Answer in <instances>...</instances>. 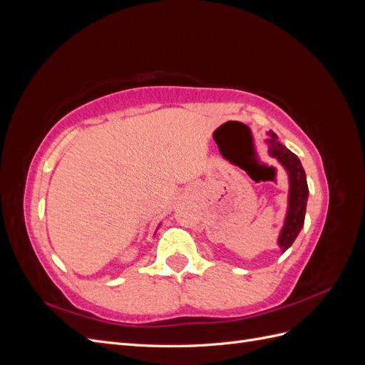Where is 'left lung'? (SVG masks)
Returning a JSON list of instances; mask_svg holds the SVG:
<instances>
[{
	"instance_id": "8db88e82",
	"label": "left lung",
	"mask_w": 365,
	"mask_h": 365,
	"mask_svg": "<svg viewBox=\"0 0 365 365\" xmlns=\"http://www.w3.org/2000/svg\"><path fill=\"white\" fill-rule=\"evenodd\" d=\"M268 145L269 155L277 158L289 175V205L288 213H286L284 225L279 237V245L284 252L294 244L295 237L303 228L309 190L304 169L295 153H292L289 149H286L282 143H279L277 135H275L274 132H269Z\"/></svg>"
}]
</instances>
